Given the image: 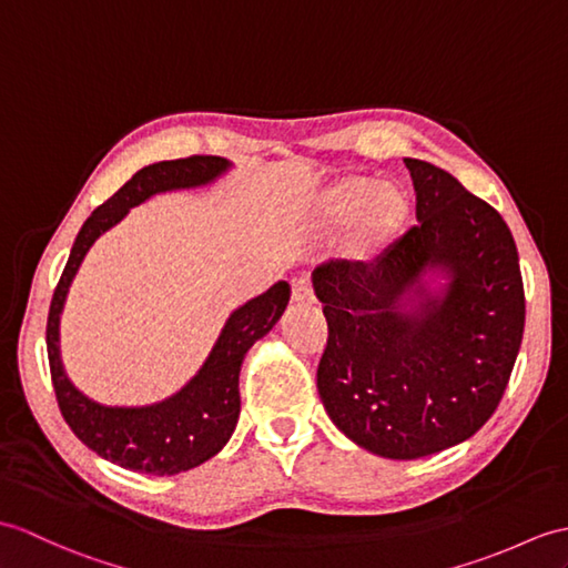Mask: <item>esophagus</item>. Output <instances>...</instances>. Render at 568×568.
Here are the masks:
<instances>
[{"instance_id":"esophagus-1","label":"esophagus","mask_w":568,"mask_h":568,"mask_svg":"<svg viewBox=\"0 0 568 568\" xmlns=\"http://www.w3.org/2000/svg\"><path fill=\"white\" fill-rule=\"evenodd\" d=\"M312 300V287L305 278H295L293 281V302H310Z\"/></svg>"}]
</instances>
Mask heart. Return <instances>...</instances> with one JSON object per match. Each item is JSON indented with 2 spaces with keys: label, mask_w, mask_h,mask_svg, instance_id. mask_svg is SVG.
Listing matches in <instances>:
<instances>
[{
  "label": "heart",
  "mask_w": 568,
  "mask_h": 568,
  "mask_svg": "<svg viewBox=\"0 0 568 568\" xmlns=\"http://www.w3.org/2000/svg\"><path fill=\"white\" fill-rule=\"evenodd\" d=\"M412 195L397 183L346 176L328 186L316 203V227L341 232L351 224L348 246L355 258H377L399 240L412 220Z\"/></svg>",
  "instance_id": "1"
}]
</instances>
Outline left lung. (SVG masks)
I'll list each match as a JSON object with an SVG mask.
<instances>
[{
    "label": "left lung",
    "instance_id": "8db88e82",
    "mask_svg": "<svg viewBox=\"0 0 568 568\" xmlns=\"http://www.w3.org/2000/svg\"><path fill=\"white\" fill-rule=\"evenodd\" d=\"M418 224L373 263L312 271L328 324L316 389L363 450L418 459L471 438L516 365L525 295L496 210L445 169L404 160Z\"/></svg>",
    "mask_w": 568,
    "mask_h": 568
}]
</instances>
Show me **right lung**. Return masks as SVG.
<instances>
[{
    "label": "right lung",
    "mask_w": 568,
    "mask_h": 568,
    "mask_svg": "<svg viewBox=\"0 0 568 568\" xmlns=\"http://www.w3.org/2000/svg\"><path fill=\"white\" fill-rule=\"evenodd\" d=\"M232 169L234 164L224 156H189L142 166L87 217L52 295L45 341L60 412L89 450L118 467L171 477L207 463L227 445L242 408V363L248 348L278 324L290 302V285L278 281L263 295L232 310L197 373L166 399L144 406H105L77 389L62 365L60 320L72 281L89 248L130 210L160 193L205 189Z\"/></svg>",
    "instance_id": "1"
}]
</instances>
